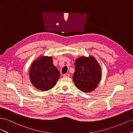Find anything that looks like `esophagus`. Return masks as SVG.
<instances>
[{
  "label": "esophagus",
  "instance_id": "obj_1",
  "mask_svg": "<svg viewBox=\"0 0 133 133\" xmlns=\"http://www.w3.org/2000/svg\"><path fill=\"white\" fill-rule=\"evenodd\" d=\"M70 76V74L69 73H66L65 74H64V76H65V77H69Z\"/></svg>",
  "mask_w": 133,
  "mask_h": 133
}]
</instances>
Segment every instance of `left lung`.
<instances>
[{
	"label": "left lung",
	"mask_w": 133,
	"mask_h": 133,
	"mask_svg": "<svg viewBox=\"0 0 133 133\" xmlns=\"http://www.w3.org/2000/svg\"><path fill=\"white\" fill-rule=\"evenodd\" d=\"M73 81L78 89L84 92L94 90L102 77L101 68L92 56L82 57L75 60Z\"/></svg>",
	"instance_id": "8db88e82"
}]
</instances>
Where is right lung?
I'll use <instances>...</instances> for the list:
<instances>
[{
    "label": "right lung",
    "mask_w": 133,
    "mask_h": 133,
    "mask_svg": "<svg viewBox=\"0 0 133 133\" xmlns=\"http://www.w3.org/2000/svg\"><path fill=\"white\" fill-rule=\"evenodd\" d=\"M29 77L37 89L47 91L55 86L60 77V72L53 65L51 57H42L31 64Z\"/></svg>",
    "instance_id": "obj_1"
}]
</instances>
